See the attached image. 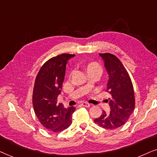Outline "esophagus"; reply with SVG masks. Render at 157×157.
<instances>
[{
  "instance_id": "1",
  "label": "esophagus",
  "mask_w": 157,
  "mask_h": 157,
  "mask_svg": "<svg viewBox=\"0 0 157 157\" xmlns=\"http://www.w3.org/2000/svg\"><path fill=\"white\" fill-rule=\"evenodd\" d=\"M82 105L84 106V107H85V108H89V107H90L91 105L88 103H86V102H83V103H82Z\"/></svg>"
}]
</instances>
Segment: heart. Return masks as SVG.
Masks as SVG:
<instances>
[{"label":"heart","mask_w":157,"mask_h":157,"mask_svg":"<svg viewBox=\"0 0 157 157\" xmlns=\"http://www.w3.org/2000/svg\"><path fill=\"white\" fill-rule=\"evenodd\" d=\"M93 68H101L100 67V64L97 63V62H91L88 64V67H87V69L90 70V69H93Z\"/></svg>","instance_id":"1"}]
</instances>
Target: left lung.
<instances>
[{"mask_svg":"<svg viewBox=\"0 0 157 157\" xmlns=\"http://www.w3.org/2000/svg\"><path fill=\"white\" fill-rule=\"evenodd\" d=\"M109 74L107 90L109 98L110 113L103 110V114L94 122L102 128L115 129L127 122L135 108L134 91L131 77L124 64L116 56L110 53L100 54Z\"/></svg>","mask_w":157,"mask_h":157,"instance_id":"obj_1","label":"left lung"}]
</instances>
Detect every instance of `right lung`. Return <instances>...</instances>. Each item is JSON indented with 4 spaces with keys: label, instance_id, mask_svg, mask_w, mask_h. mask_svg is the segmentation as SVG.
Returning <instances> with one entry per match:
<instances>
[{
    "label": "right lung",
    "instance_id": "add662e5",
    "mask_svg": "<svg viewBox=\"0 0 157 157\" xmlns=\"http://www.w3.org/2000/svg\"><path fill=\"white\" fill-rule=\"evenodd\" d=\"M75 54H62L45 62L39 70L33 86L32 101L35 114L46 129L60 132L72 124L75 107L64 108L58 103L65 75L66 64Z\"/></svg>",
    "mask_w": 157,
    "mask_h": 157
}]
</instances>
